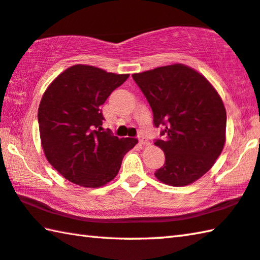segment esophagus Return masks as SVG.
Here are the masks:
<instances>
[{
	"label": "esophagus",
	"mask_w": 260,
	"mask_h": 260,
	"mask_svg": "<svg viewBox=\"0 0 260 260\" xmlns=\"http://www.w3.org/2000/svg\"><path fill=\"white\" fill-rule=\"evenodd\" d=\"M139 142H140V144H142V145H149L150 144L149 140L146 139V138H144V136H140Z\"/></svg>",
	"instance_id": "esophagus-1"
}]
</instances>
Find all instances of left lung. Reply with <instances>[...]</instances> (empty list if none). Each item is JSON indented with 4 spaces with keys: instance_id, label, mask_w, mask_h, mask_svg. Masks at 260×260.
Returning a JSON list of instances; mask_svg holds the SVG:
<instances>
[{
    "instance_id": "left-lung-1",
    "label": "left lung",
    "mask_w": 260,
    "mask_h": 260,
    "mask_svg": "<svg viewBox=\"0 0 260 260\" xmlns=\"http://www.w3.org/2000/svg\"><path fill=\"white\" fill-rule=\"evenodd\" d=\"M132 77L161 126L154 141L165 164L154 175L172 186L196 182L214 166L225 144L226 110L207 78L185 64L164 66Z\"/></svg>"
}]
</instances>
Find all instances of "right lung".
Returning <instances> with one entry per match:
<instances>
[{
  "label": "right lung",
  "mask_w": 260,
  "mask_h": 260,
  "mask_svg": "<svg viewBox=\"0 0 260 260\" xmlns=\"http://www.w3.org/2000/svg\"><path fill=\"white\" fill-rule=\"evenodd\" d=\"M128 76L75 64L44 92L37 114L42 148L48 161L69 182L84 187L109 183L124 155L138 143L102 131L101 106Z\"/></svg>",
  "instance_id": "obj_1"
}]
</instances>
